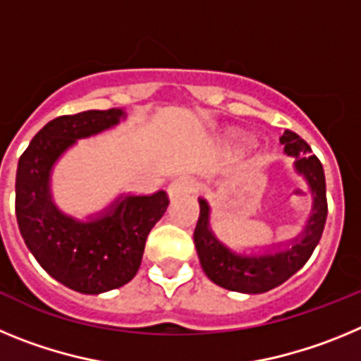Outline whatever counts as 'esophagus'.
I'll list each match as a JSON object with an SVG mask.
<instances>
[{"label":"esophagus","instance_id":"1","mask_svg":"<svg viewBox=\"0 0 361 361\" xmlns=\"http://www.w3.org/2000/svg\"><path fill=\"white\" fill-rule=\"evenodd\" d=\"M193 186H195L193 178L178 177L175 178V180H171L166 191H168V197H170V199H175V197H183L186 195V193H191Z\"/></svg>","mask_w":361,"mask_h":361}]
</instances>
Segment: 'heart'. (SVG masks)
<instances>
[{
  "label": "heart",
  "instance_id": "b5f03b06",
  "mask_svg": "<svg viewBox=\"0 0 361 361\" xmlns=\"http://www.w3.org/2000/svg\"><path fill=\"white\" fill-rule=\"evenodd\" d=\"M245 145H247V139H238V141H237L238 148H242V146H245Z\"/></svg>",
  "mask_w": 361,
  "mask_h": 361
}]
</instances>
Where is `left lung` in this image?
Masks as SVG:
<instances>
[{
	"label": "left lung",
	"instance_id": "obj_1",
	"mask_svg": "<svg viewBox=\"0 0 361 361\" xmlns=\"http://www.w3.org/2000/svg\"><path fill=\"white\" fill-rule=\"evenodd\" d=\"M280 142L286 146V153L296 159V170L307 178L314 195V208L304 237L302 240H296L291 250L258 258L233 255L213 237L212 229L208 228V204L206 200H200L199 220L193 231L200 266L212 282L229 291L255 295V293H266L283 283L307 262L324 233L325 220H327L324 166L317 155H312L307 142L293 130H286L280 137Z\"/></svg>",
	"mask_w": 361,
	"mask_h": 361
}]
</instances>
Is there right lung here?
I'll return each instance as SVG.
<instances>
[{
	"label": "right lung",
	"mask_w": 361,
	"mask_h": 361,
	"mask_svg": "<svg viewBox=\"0 0 361 361\" xmlns=\"http://www.w3.org/2000/svg\"><path fill=\"white\" fill-rule=\"evenodd\" d=\"M123 111L86 110L44 124L21 153L16 216L25 244L50 276L85 295L117 289L137 275L146 238L168 208L166 191L126 197L103 219L81 224L61 215L49 191L50 168L75 142L119 123Z\"/></svg>",
	"instance_id": "right-lung-1"
}]
</instances>
